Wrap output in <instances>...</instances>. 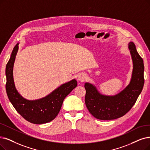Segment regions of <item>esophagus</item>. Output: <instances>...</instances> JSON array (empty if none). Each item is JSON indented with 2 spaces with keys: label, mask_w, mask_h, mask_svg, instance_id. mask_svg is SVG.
I'll list each match as a JSON object with an SVG mask.
<instances>
[{
  "label": "esophagus",
  "mask_w": 150,
  "mask_h": 150,
  "mask_svg": "<svg viewBox=\"0 0 150 150\" xmlns=\"http://www.w3.org/2000/svg\"><path fill=\"white\" fill-rule=\"evenodd\" d=\"M77 78H78V80L81 82H83L86 79V75L85 74H80L78 77H77Z\"/></svg>",
  "instance_id": "34e87169"
}]
</instances>
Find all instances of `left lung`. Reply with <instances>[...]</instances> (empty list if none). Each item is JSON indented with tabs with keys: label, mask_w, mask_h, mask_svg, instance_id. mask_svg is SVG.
I'll list each match as a JSON object with an SVG mask.
<instances>
[{
	"label": "left lung",
	"mask_w": 150,
	"mask_h": 150,
	"mask_svg": "<svg viewBox=\"0 0 150 150\" xmlns=\"http://www.w3.org/2000/svg\"><path fill=\"white\" fill-rule=\"evenodd\" d=\"M133 70L128 86L115 95H105L92 83L86 82L85 102L88 110L95 118L112 120L125 115L135 103L144 85V64L132 42L128 44Z\"/></svg>",
	"instance_id": "8db88e82"
}]
</instances>
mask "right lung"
Returning a JSON list of instances; mask_svg holds the SVG:
<instances>
[{
    "label": "right lung",
    "instance_id": "obj_1",
    "mask_svg": "<svg viewBox=\"0 0 150 150\" xmlns=\"http://www.w3.org/2000/svg\"><path fill=\"white\" fill-rule=\"evenodd\" d=\"M18 43L11 53L6 66L7 77L6 91L11 103L20 115L26 121L35 124L49 122L54 119L60 111L64 99L76 87L77 82L73 79L58 87L50 94L40 99L29 100L19 93L16 90L13 76V65L18 50Z\"/></svg>",
    "mask_w": 150,
    "mask_h": 150
}]
</instances>
